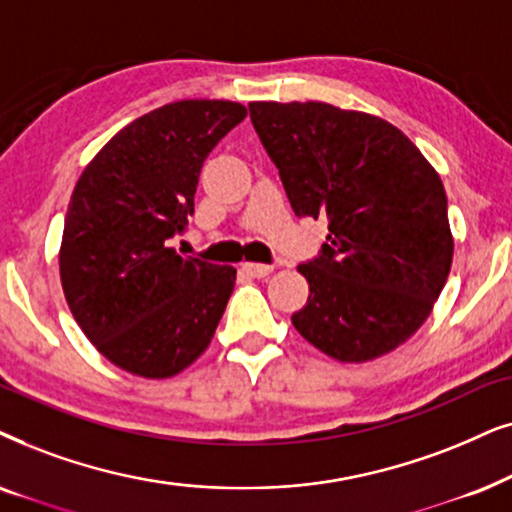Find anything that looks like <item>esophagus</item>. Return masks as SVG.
I'll return each mask as SVG.
<instances>
[{
  "mask_svg": "<svg viewBox=\"0 0 512 512\" xmlns=\"http://www.w3.org/2000/svg\"><path fill=\"white\" fill-rule=\"evenodd\" d=\"M243 271L252 278H267L271 271H274V267L271 264H257V262H245L243 264Z\"/></svg>",
  "mask_w": 512,
  "mask_h": 512,
  "instance_id": "obj_1",
  "label": "esophagus"
}]
</instances>
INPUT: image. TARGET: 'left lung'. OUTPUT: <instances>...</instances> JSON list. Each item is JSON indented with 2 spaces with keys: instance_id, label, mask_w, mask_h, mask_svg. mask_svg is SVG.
Wrapping results in <instances>:
<instances>
[{
  "instance_id": "1",
  "label": "left lung",
  "mask_w": 512,
  "mask_h": 512,
  "mask_svg": "<svg viewBox=\"0 0 512 512\" xmlns=\"http://www.w3.org/2000/svg\"><path fill=\"white\" fill-rule=\"evenodd\" d=\"M297 217H327V243L299 264L306 342L363 363L407 342L431 313L454 255L447 194L414 142L388 121L325 102H250Z\"/></svg>"
}]
</instances>
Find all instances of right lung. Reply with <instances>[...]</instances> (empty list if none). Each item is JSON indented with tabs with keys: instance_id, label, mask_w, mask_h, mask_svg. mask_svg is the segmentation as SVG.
<instances>
[{
	"instance_id": "add662e5",
	"label": "right lung",
	"mask_w": 512,
	"mask_h": 512,
	"mask_svg": "<svg viewBox=\"0 0 512 512\" xmlns=\"http://www.w3.org/2000/svg\"><path fill=\"white\" fill-rule=\"evenodd\" d=\"M248 109L229 100L163 105L114 135L67 206L60 281L84 335L121 370L166 379L208 349L236 269L182 257L203 161Z\"/></svg>"
}]
</instances>
